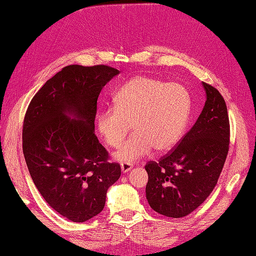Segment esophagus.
<instances>
[{
	"label": "esophagus",
	"mask_w": 256,
	"mask_h": 256,
	"mask_svg": "<svg viewBox=\"0 0 256 256\" xmlns=\"http://www.w3.org/2000/svg\"><path fill=\"white\" fill-rule=\"evenodd\" d=\"M132 168H133V165L130 164V163H122L121 164V171H122V173L130 172L132 170Z\"/></svg>",
	"instance_id": "obj_1"
}]
</instances>
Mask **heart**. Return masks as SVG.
I'll use <instances>...</instances> for the list:
<instances>
[{"label":"heart","instance_id":"1","mask_svg":"<svg viewBox=\"0 0 256 256\" xmlns=\"http://www.w3.org/2000/svg\"><path fill=\"white\" fill-rule=\"evenodd\" d=\"M113 108L98 115L96 126L104 142L118 148L133 126L134 133L114 154L116 161L132 163L153 148L165 152L181 138L190 113V95L182 84L138 75L122 85Z\"/></svg>","mask_w":256,"mask_h":256}]
</instances>
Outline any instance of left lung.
Returning <instances> with one entry per match:
<instances>
[{"instance_id": "left-lung-1", "label": "left lung", "mask_w": 256, "mask_h": 256, "mask_svg": "<svg viewBox=\"0 0 256 256\" xmlns=\"http://www.w3.org/2000/svg\"><path fill=\"white\" fill-rule=\"evenodd\" d=\"M202 84L206 101L193 128L158 162L145 165L150 206L168 218L186 216L208 198L228 153L226 104L216 88Z\"/></svg>"}]
</instances>
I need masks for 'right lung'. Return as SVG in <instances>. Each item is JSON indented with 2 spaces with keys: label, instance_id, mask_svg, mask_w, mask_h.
I'll return each instance as SVG.
<instances>
[{
  "label": "right lung",
  "instance_id": "add662e5",
  "mask_svg": "<svg viewBox=\"0 0 256 256\" xmlns=\"http://www.w3.org/2000/svg\"><path fill=\"white\" fill-rule=\"evenodd\" d=\"M120 73L108 65H68L34 95L23 122V154L46 203L72 222L102 212L121 176L94 133L98 95Z\"/></svg>",
  "mask_w": 256,
  "mask_h": 256
}]
</instances>
